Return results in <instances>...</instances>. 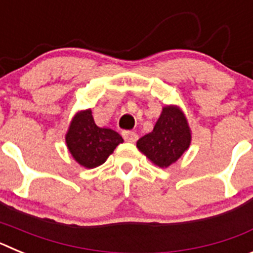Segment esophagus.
<instances>
[{
	"label": "esophagus",
	"instance_id": "esophagus-1",
	"mask_svg": "<svg viewBox=\"0 0 253 253\" xmlns=\"http://www.w3.org/2000/svg\"><path fill=\"white\" fill-rule=\"evenodd\" d=\"M123 137H124V139L126 140V142L135 143L138 139V134L134 133V131H130V130H125V131H123Z\"/></svg>",
	"mask_w": 253,
	"mask_h": 253
}]
</instances>
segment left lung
I'll return each instance as SVG.
<instances>
[{
    "label": "left lung",
    "instance_id": "1",
    "mask_svg": "<svg viewBox=\"0 0 253 253\" xmlns=\"http://www.w3.org/2000/svg\"><path fill=\"white\" fill-rule=\"evenodd\" d=\"M191 129L178 105H165L151 133L137 142V148L153 165L167 169L180 160L191 144Z\"/></svg>",
    "mask_w": 253,
    "mask_h": 253
}]
</instances>
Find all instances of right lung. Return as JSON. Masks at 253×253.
<instances>
[{
  "label": "right lung",
  "instance_id": "add662e5",
  "mask_svg": "<svg viewBox=\"0 0 253 253\" xmlns=\"http://www.w3.org/2000/svg\"><path fill=\"white\" fill-rule=\"evenodd\" d=\"M66 146L73 160L84 169H95L124 142L119 133L95 124L92 110H80L73 115L66 133Z\"/></svg>",
  "mask_w": 253,
  "mask_h": 253
}]
</instances>
